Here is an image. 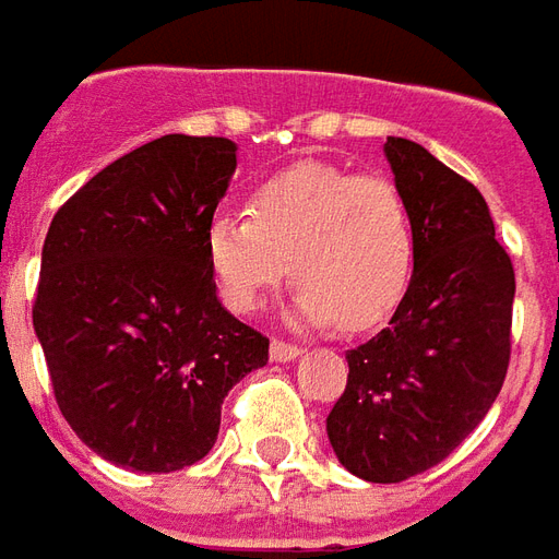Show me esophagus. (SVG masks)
<instances>
[{"mask_svg": "<svg viewBox=\"0 0 559 559\" xmlns=\"http://www.w3.org/2000/svg\"><path fill=\"white\" fill-rule=\"evenodd\" d=\"M300 355H304V349L295 346V343H283V340H273L271 343V361L288 364L295 361V358H300Z\"/></svg>", "mask_w": 559, "mask_h": 559, "instance_id": "1", "label": "esophagus"}]
</instances>
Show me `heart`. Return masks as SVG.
Masks as SVG:
<instances>
[{"mask_svg": "<svg viewBox=\"0 0 559 559\" xmlns=\"http://www.w3.org/2000/svg\"><path fill=\"white\" fill-rule=\"evenodd\" d=\"M204 252L231 310L255 312L292 273L298 322L364 331L406 295L415 228L388 177L298 162L255 186L249 216H213Z\"/></svg>", "mask_w": 559, "mask_h": 559, "instance_id": "obj_1", "label": "heart"}]
</instances>
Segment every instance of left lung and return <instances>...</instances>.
Instances as JSON below:
<instances>
[{
	"label": "left lung",
	"instance_id": "1",
	"mask_svg": "<svg viewBox=\"0 0 559 559\" xmlns=\"http://www.w3.org/2000/svg\"><path fill=\"white\" fill-rule=\"evenodd\" d=\"M415 264L388 328L346 352L328 439L352 476L394 485L461 445L500 394L512 352L514 271L485 198L425 146L388 138Z\"/></svg>",
	"mask_w": 559,
	"mask_h": 559
}]
</instances>
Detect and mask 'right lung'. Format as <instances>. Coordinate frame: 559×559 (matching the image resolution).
I'll return each mask as SVG.
<instances>
[{
  "label": "right lung",
  "instance_id": "add662e5",
  "mask_svg": "<svg viewBox=\"0 0 559 559\" xmlns=\"http://www.w3.org/2000/svg\"><path fill=\"white\" fill-rule=\"evenodd\" d=\"M235 168L228 138L162 134L81 186L45 237L33 324L59 413L134 473L201 461L228 391L267 364L204 252Z\"/></svg>",
  "mask_w": 559,
  "mask_h": 559
}]
</instances>
